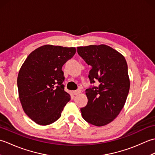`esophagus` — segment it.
Wrapping results in <instances>:
<instances>
[{"label":"esophagus","mask_w":155,"mask_h":155,"mask_svg":"<svg viewBox=\"0 0 155 155\" xmlns=\"http://www.w3.org/2000/svg\"><path fill=\"white\" fill-rule=\"evenodd\" d=\"M81 93V91L80 89H78V90H77V91H73V94H74V95H78V94H79Z\"/></svg>","instance_id":"esophagus-1"}]
</instances>
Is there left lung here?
<instances>
[{
	"label": "left lung",
	"mask_w": 155,
	"mask_h": 155,
	"mask_svg": "<svg viewBox=\"0 0 155 155\" xmlns=\"http://www.w3.org/2000/svg\"><path fill=\"white\" fill-rule=\"evenodd\" d=\"M78 54L92 67L88 78L99 85L88 88V103L81 108L88 123L104 126L113 121L126 103L130 89L127 63L124 56L105 45L78 47Z\"/></svg>",
	"instance_id": "left-lung-1"
}]
</instances>
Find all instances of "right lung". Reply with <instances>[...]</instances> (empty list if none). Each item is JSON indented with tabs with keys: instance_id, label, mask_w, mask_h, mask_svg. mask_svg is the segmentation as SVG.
<instances>
[{
	"instance_id": "obj_1",
	"label": "right lung",
	"mask_w": 155,
	"mask_h": 155,
	"mask_svg": "<svg viewBox=\"0 0 155 155\" xmlns=\"http://www.w3.org/2000/svg\"><path fill=\"white\" fill-rule=\"evenodd\" d=\"M75 52V47L45 45L32 51L20 68V102L26 114L37 124L48 125L57 120L71 100L64 91L62 67Z\"/></svg>"
}]
</instances>
